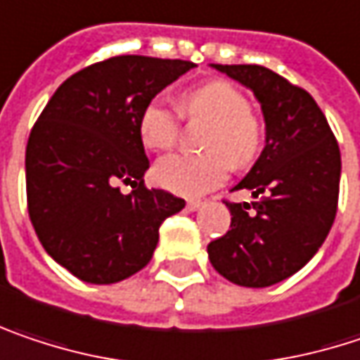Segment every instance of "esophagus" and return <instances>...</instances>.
<instances>
[{"instance_id": "esophagus-1", "label": "esophagus", "mask_w": 360, "mask_h": 360, "mask_svg": "<svg viewBox=\"0 0 360 360\" xmlns=\"http://www.w3.org/2000/svg\"><path fill=\"white\" fill-rule=\"evenodd\" d=\"M202 206H204V204L198 202V200H189V202H187V210H189V212H195V210H200Z\"/></svg>"}]
</instances>
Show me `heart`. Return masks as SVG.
<instances>
[{"label": "heart", "mask_w": 360, "mask_h": 360, "mask_svg": "<svg viewBox=\"0 0 360 360\" xmlns=\"http://www.w3.org/2000/svg\"><path fill=\"white\" fill-rule=\"evenodd\" d=\"M183 111L212 123L206 150L210 154L189 156L169 154L154 167V179L160 187L195 198L220 185L229 162L237 169L247 167L259 152L262 129L245 96L229 82H208L183 94ZM140 140L148 150H167L175 144L179 131L177 113L160 96L148 101L138 119Z\"/></svg>", "instance_id": "1"}]
</instances>
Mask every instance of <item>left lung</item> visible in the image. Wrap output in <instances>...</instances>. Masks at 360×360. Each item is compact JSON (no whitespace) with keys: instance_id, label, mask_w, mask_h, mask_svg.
<instances>
[{"instance_id":"obj_1","label":"left lung","mask_w":360,"mask_h":360,"mask_svg":"<svg viewBox=\"0 0 360 360\" xmlns=\"http://www.w3.org/2000/svg\"><path fill=\"white\" fill-rule=\"evenodd\" d=\"M262 107L266 146L233 189L249 204H226L231 231L208 245L214 270L233 284L264 288L299 272L326 241L338 206L340 148L309 92L262 65H220Z\"/></svg>"}]
</instances>
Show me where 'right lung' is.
Instances as JSON below:
<instances>
[{
	"instance_id": "obj_1",
	"label": "right lung",
	"mask_w": 360,
	"mask_h": 360,
	"mask_svg": "<svg viewBox=\"0 0 360 360\" xmlns=\"http://www.w3.org/2000/svg\"><path fill=\"white\" fill-rule=\"evenodd\" d=\"M191 61L119 55L74 74L51 96L26 146L28 214L39 241L88 284L140 272L165 218L185 200L144 187L150 160L138 131L148 101ZM132 185L129 194L118 183Z\"/></svg>"
}]
</instances>
